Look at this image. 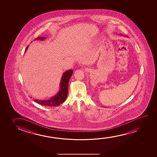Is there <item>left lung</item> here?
<instances>
[{
	"instance_id": "8db88e82",
	"label": "left lung",
	"mask_w": 157,
	"mask_h": 157,
	"mask_svg": "<svg viewBox=\"0 0 157 157\" xmlns=\"http://www.w3.org/2000/svg\"><path fill=\"white\" fill-rule=\"evenodd\" d=\"M121 35V36H124V35H123V34H120Z\"/></svg>"
}]
</instances>
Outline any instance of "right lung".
Segmentation results:
<instances>
[{
    "label": "right lung",
    "mask_w": 157,
    "mask_h": 157,
    "mask_svg": "<svg viewBox=\"0 0 157 157\" xmlns=\"http://www.w3.org/2000/svg\"><path fill=\"white\" fill-rule=\"evenodd\" d=\"M46 37H38L37 38L35 39V40L37 41H43ZM28 46L26 48V52ZM73 74V70H69L68 71H65L63 73L61 81L60 83V88L58 93L54 97H52L48 100H37V99H34V101L39 103L41 105L44 106H57L60 105V104L63 103L65 100L67 99L68 93V85H69V80L70 79L71 76ZM34 99V98H33Z\"/></svg>",
    "instance_id": "add662e5"
}]
</instances>
